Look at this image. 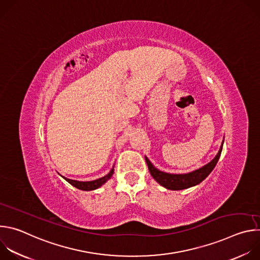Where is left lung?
<instances>
[{"instance_id": "obj_1", "label": "left lung", "mask_w": 260, "mask_h": 260, "mask_svg": "<svg viewBox=\"0 0 260 260\" xmlns=\"http://www.w3.org/2000/svg\"><path fill=\"white\" fill-rule=\"evenodd\" d=\"M222 146L221 145L220 150L218 152V154L216 155V157L210 161L208 165L204 166L203 168L193 171L191 173L188 174H168V173H164L161 171H158L156 168L153 167V165L149 161L147 157H145L148 169H149V172L151 174V176L161 185V186L171 189V190H181V189H185V188H189L191 186H194V185L201 183L203 180H205L208 175L213 171V169L215 168V166L218 162V159L221 155V151H222Z\"/></svg>"}]
</instances>
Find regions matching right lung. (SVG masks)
<instances>
[{
	"mask_svg": "<svg viewBox=\"0 0 260 260\" xmlns=\"http://www.w3.org/2000/svg\"><path fill=\"white\" fill-rule=\"evenodd\" d=\"M113 173H114V168H112V170H111L105 177H102V178L93 180V181H88V182L71 180V179H68V178H64V177H63V179L66 181H68L71 185H73L74 187H76L80 190H93V189H96V188L101 187L105 182H107L111 178V176L113 175Z\"/></svg>",
	"mask_w": 260,
	"mask_h": 260,
	"instance_id": "1",
	"label": "right lung"
}]
</instances>
